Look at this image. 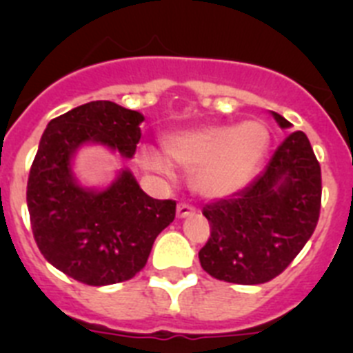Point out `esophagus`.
<instances>
[{
	"label": "esophagus",
	"mask_w": 353,
	"mask_h": 353,
	"mask_svg": "<svg viewBox=\"0 0 353 353\" xmlns=\"http://www.w3.org/2000/svg\"><path fill=\"white\" fill-rule=\"evenodd\" d=\"M196 214V208L191 207V205L187 203H179L176 207V217L179 219H183V217H191V215Z\"/></svg>",
	"instance_id": "esophagus-1"
}]
</instances>
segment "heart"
<instances>
[{"mask_svg":"<svg viewBox=\"0 0 353 353\" xmlns=\"http://www.w3.org/2000/svg\"><path fill=\"white\" fill-rule=\"evenodd\" d=\"M270 146V130L263 121L236 125H201L162 136L161 152L143 148L139 164L159 174H171V165L191 173L199 196L223 199L236 194L256 174Z\"/></svg>","mask_w":353,"mask_h":353,"instance_id":"obj_1","label":"heart"}]
</instances>
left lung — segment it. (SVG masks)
<instances>
[{"label":"left lung","mask_w":353,"mask_h":353,"mask_svg":"<svg viewBox=\"0 0 353 353\" xmlns=\"http://www.w3.org/2000/svg\"><path fill=\"white\" fill-rule=\"evenodd\" d=\"M283 129L292 127L272 111ZM322 205V170L302 130L277 146L269 166L236 194L203 207L210 236L199 249L219 281L261 285L283 272L311 239Z\"/></svg>","instance_id":"8db88e82"}]
</instances>
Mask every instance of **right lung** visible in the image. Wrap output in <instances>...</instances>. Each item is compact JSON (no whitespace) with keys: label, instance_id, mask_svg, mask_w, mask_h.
Instances as JSON below:
<instances>
[{"label":"right lung","instance_id":"right-lung-1","mask_svg":"<svg viewBox=\"0 0 353 353\" xmlns=\"http://www.w3.org/2000/svg\"><path fill=\"white\" fill-rule=\"evenodd\" d=\"M143 120L109 101L74 108L49 121L31 164L26 201L37 245L52 267L84 285L132 279L174 219L173 199L150 198L129 170L104 191L84 189L72 174V155L86 143L132 157Z\"/></svg>","mask_w":353,"mask_h":353}]
</instances>
